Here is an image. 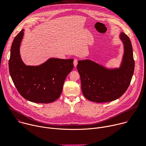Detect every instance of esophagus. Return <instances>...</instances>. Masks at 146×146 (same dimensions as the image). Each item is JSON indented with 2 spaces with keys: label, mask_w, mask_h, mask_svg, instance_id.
Wrapping results in <instances>:
<instances>
[{
  "label": "esophagus",
  "mask_w": 146,
  "mask_h": 146,
  "mask_svg": "<svg viewBox=\"0 0 146 146\" xmlns=\"http://www.w3.org/2000/svg\"><path fill=\"white\" fill-rule=\"evenodd\" d=\"M73 64H74V67H76L77 64H78V59H74L73 60Z\"/></svg>",
  "instance_id": "1"
}]
</instances>
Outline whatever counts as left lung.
<instances>
[{"label": "left lung", "mask_w": 146, "mask_h": 146, "mask_svg": "<svg viewBox=\"0 0 146 146\" xmlns=\"http://www.w3.org/2000/svg\"><path fill=\"white\" fill-rule=\"evenodd\" d=\"M124 55L119 69L108 70L90 60H79L77 69L80 76L81 90L88 100L97 103L113 101L127 90L134 72L135 60L129 37L121 33Z\"/></svg>", "instance_id": "obj_1"}]
</instances>
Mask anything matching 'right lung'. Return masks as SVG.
Masks as SVG:
<instances>
[{
	"mask_svg": "<svg viewBox=\"0 0 146 146\" xmlns=\"http://www.w3.org/2000/svg\"><path fill=\"white\" fill-rule=\"evenodd\" d=\"M24 31L15 37L11 47L9 66L12 80L25 99L38 103L53 102L60 96L65 78L73 69V59L51 58L38 66H26L19 55Z\"/></svg>",
	"mask_w": 146,
	"mask_h": 146,
	"instance_id": "right-lung-1",
	"label": "right lung"
}]
</instances>
